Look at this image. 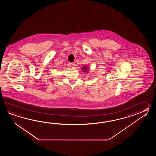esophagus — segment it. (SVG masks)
I'll list each match as a JSON object with an SVG mask.
<instances>
[{
	"label": "esophagus",
	"instance_id": "obj_1",
	"mask_svg": "<svg viewBox=\"0 0 156 156\" xmlns=\"http://www.w3.org/2000/svg\"><path fill=\"white\" fill-rule=\"evenodd\" d=\"M75 63H69V66H70L71 68H74L75 66Z\"/></svg>",
	"mask_w": 156,
	"mask_h": 156
}]
</instances>
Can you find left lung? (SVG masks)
<instances>
[{
  "instance_id": "left-lung-1",
  "label": "left lung",
  "mask_w": 156,
  "mask_h": 156,
  "mask_svg": "<svg viewBox=\"0 0 156 156\" xmlns=\"http://www.w3.org/2000/svg\"><path fill=\"white\" fill-rule=\"evenodd\" d=\"M88 69H89V68H88V66H85L82 67V70H83V72H85V73L87 72Z\"/></svg>"
}]
</instances>
